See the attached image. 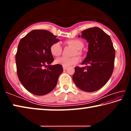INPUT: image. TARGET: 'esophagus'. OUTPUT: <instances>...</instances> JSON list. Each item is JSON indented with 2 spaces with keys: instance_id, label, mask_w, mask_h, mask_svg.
<instances>
[{
  "instance_id": "obj_1",
  "label": "esophagus",
  "mask_w": 131,
  "mask_h": 131,
  "mask_svg": "<svg viewBox=\"0 0 131 131\" xmlns=\"http://www.w3.org/2000/svg\"><path fill=\"white\" fill-rule=\"evenodd\" d=\"M67 68H68V67H65V66H63V70H66V69H67Z\"/></svg>"
}]
</instances>
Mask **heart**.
<instances>
[{
	"label": "heart",
	"instance_id": "obj_1",
	"mask_svg": "<svg viewBox=\"0 0 131 131\" xmlns=\"http://www.w3.org/2000/svg\"><path fill=\"white\" fill-rule=\"evenodd\" d=\"M68 44L75 48L74 55H81V50L84 47V43L80 40L73 39L66 41ZM50 52L53 56L58 57L61 54L62 47L59 43H55L52 44L50 47ZM79 61V58L77 57H73L72 58H67L62 57L56 59L55 63L59 64L62 66L68 67V66L75 65Z\"/></svg>",
	"mask_w": 131,
	"mask_h": 131
}]
</instances>
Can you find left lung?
Listing matches in <instances>:
<instances>
[{"mask_svg": "<svg viewBox=\"0 0 131 131\" xmlns=\"http://www.w3.org/2000/svg\"><path fill=\"white\" fill-rule=\"evenodd\" d=\"M81 36L88 43L87 57L81 65L74 68L73 80L76 86L85 92H94L107 83L113 72L115 50L110 36L101 29L88 28Z\"/></svg>", "mask_w": 131, "mask_h": 131, "instance_id": "1", "label": "left lung"}]
</instances>
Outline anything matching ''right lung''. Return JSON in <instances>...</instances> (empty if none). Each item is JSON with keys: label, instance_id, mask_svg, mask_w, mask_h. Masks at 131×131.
I'll use <instances>...</instances> for the list:
<instances>
[{"label": "right lung", "instance_id": "right-lung-1", "mask_svg": "<svg viewBox=\"0 0 131 131\" xmlns=\"http://www.w3.org/2000/svg\"><path fill=\"white\" fill-rule=\"evenodd\" d=\"M59 41L57 36L42 29L32 30L19 41L15 55L18 77L32 94L44 95L56 87L63 68L59 64L51 65L54 59L50 47Z\"/></svg>", "mask_w": 131, "mask_h": 131}]
</instances>
